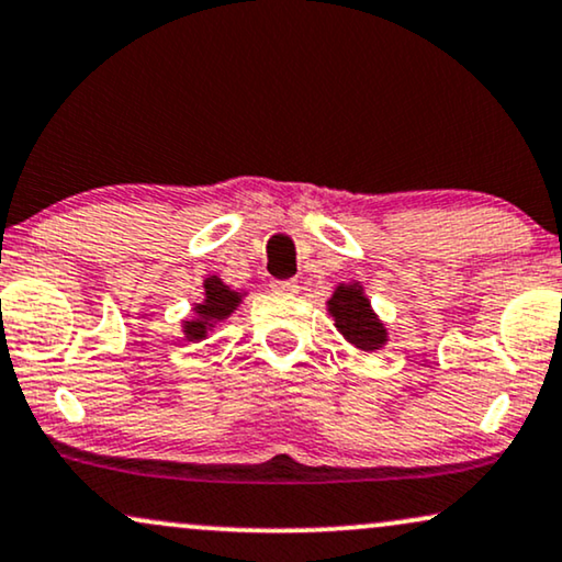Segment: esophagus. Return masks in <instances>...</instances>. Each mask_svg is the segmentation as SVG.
<instances>
[{
	"instance_id": "1",
	"label": "esophagus",
	"mask_w": 562,
	"mask_h": 562,
	"mask_svg": "<svg viewBox=\"0 0 562 562\" xmlns=\"http://www.w3.org/2000/svg\"><path fill=\"white\" fill-rule=\"evenodd\" d=\"M272 288L277 290V293H288V295H293V293H297V288H301V285H297L295 280H282V282H274Z\"/></svg>"
}]
</instances>
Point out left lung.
<instances>
[{
	"instance_id": "obj_1",
	"label": "left lung",
	"mask_w": 562,
	"mask_h": 562,
	"mask_svg": "<svg viewBox=\"0 0 562 562\" xmlns=\"http://www.w3.org/2000/svg\"><path fill=\"white\" fill-rule=\"evenodd\" d=\"M334 326L352 347L363 352H375L386 345V326L373 314L371 301L363 293L360 282L337 285L334 295L326 301Z\"/></svg>"
}]
</instances>
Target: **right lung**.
Returning a JSON list of instances; mask_svg holds the SVG:
<instances>
[{"mask_svg": "<svg viewBox=\"0 0 562 562\" xmlns=\"http://www.w3.org/2000/svg\"><path fill=\"white\" fill-rule=\"evenodd\" d=\"M240 297H244V293L231 290L220 277H207L204 280V301L194 305V318L183 322V334H187L189 342L207 337L212 326L228 318L238 308Z\"/></svg>", "mask_w": 562, "mask_h": 562, "instance_id": "obj_1", "label": "right lung"}]
</instances>
